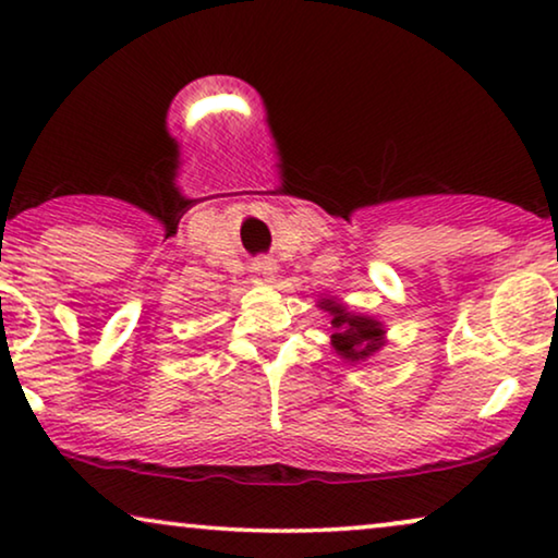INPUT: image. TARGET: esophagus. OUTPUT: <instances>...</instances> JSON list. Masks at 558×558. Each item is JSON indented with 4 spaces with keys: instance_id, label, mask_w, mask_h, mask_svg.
<instances>
[{
    "instance_id": "esophagus-1",
    "label": "esophagus",
    "mask_w": 558,
    "mask_h": 558,
    "mask_svg": "<svg viewBox=\"0 0 558 558\" xmlns=\"http://www.w3.org/2000/svg\"><path fill=\"white\" fill-rule=\"evenodd\" d=\"M276 270H278V265L270 260V257H257V260L253 263V276L255 278H272L276 276Z\"/></svg>"
}]
</instances>
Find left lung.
I'll use <instances>...</instances> for the list:
<instances>
[{
  "label": "left lung",
  "mask_w": 558,
  "mask_h": 558,
  "mask_svg": "<svg viewBox=\"0 0 558 558\" xmlns=\"http://www.w3.org/2000/svg\"><path fill=\"white\" fill-rule=\"evenodd\" d=\"M320 308L331 313V347L341 359L364 361L384 347L387 331H384L381 320L364 316V313H351L347 305L333 298H324Z\"/></svg>",
  "instance_id": "left-lung-1"
}]
</instances>
